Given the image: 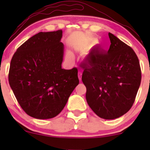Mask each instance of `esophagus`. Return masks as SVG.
Masks as SVG:
<instances>
[{
    "label": "esophagus",
    "mask_w": 150,
    "mask_h": 150,
    "mask_svg": "<svg viewBox=\"0 0 150 150\" xmlns=\"http://www.w3.org/2000/svg\"><path fill=\"white\" fill-rule=\"evenodd\" d=\"M78 77H79V80H82V72L81 71L78 72Z\"/></svg>",
    "instance_id": "obj_1"
}]
</instances>
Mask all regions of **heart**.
<instances>
[{"label":"heart","instance_id":"heart-1","mask_svg":"<svg viewBox=\"0 0 150 150\" xmlns=\"http://www.w3.org/2000/svg\"><path fill=\"white\" fill-rule=\"evenodd\" d=\"M68 57H71V55H70V53H68Z\"/></svg>","mask_w":150,"mask_h":150}]
</instances>
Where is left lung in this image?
Listing matches in <instances>:
<instances>
[{"label":"left lung","mask_w":150,"mask_h":150,"mask_svg":"<svg viewBox=\"0 0 150 150\" xmlns=\"http://www.w3.org/2000/svg\"><path fill=\"white\" fill-rule=\"evenodd\" d=\"M111 45L106 52L99 49L89 54L82 66L86 99L98 116L119 118L132 107L141 82L140 62L131 47L108 33Z\"/></svg>","instance_id":"8db88e82"}]
</instances>
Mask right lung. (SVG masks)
I'll return each instance as SVG.
<instances>
[{
  "mask_svg": "<svg viewBox=\"0 0 150 150\" xmlns=\"http://www.w3.org/2000/svg\"><path fill=\"white\" fill-rule=\"evenodd\" d=\"M62 30L39 32L14 53L8 75L19 104L37 119L56 116L79 84L77 69H63L64 45Z\"/></svg>",
  "mask_w": 150,
  "mask_h": 150,
  "instance_id": "1",
  "label": "right lung"
}]
</instances>
